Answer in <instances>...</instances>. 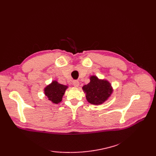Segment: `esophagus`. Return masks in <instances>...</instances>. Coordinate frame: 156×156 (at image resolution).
Returning a JSON list of instances; mask_svg holds the SVG:
<instances>
[{"label": "esophagus", "mask_w": 156, "mask_h": 156, "mask_svg": "<svg viewBox=\"0 0 156 156\" xmlns=\"http://www.w3.org/2000/svg\"><path fill=\"white\" fill-rule=\"evenodd\" d=\"M73 84L74 87H78L79 86V82L78 81H77V80H75V81H73Z\"/></svg>", "instance_id": "1"}]
</instances>
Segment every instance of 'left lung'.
I'll return each mask as SVG.
<instances>
[{
	"mask_svg": "<svg viewBox=\"0 0 156 156\" xmlns=\"http://www.w3.org/2000/svg\"><path fill=\"white\" fill-rule=\"evenodd\" d=\"M90 80L88 84L83 87L87 101L93 105L102 104L112 93L111 84L107 80L99 79L94 75L90 77Z\"/></svg>",
	"mask_w": 156,
	"mask_h": 156,
	"instance_id": "obj_1",
	"label": "left lung"
}]
</instances>
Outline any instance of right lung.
<instances>
[{"label": "right lung", "instance_id": "add662e5", "mask_svg": "<svg viewBox=\"0 0 156 156\" xmlns=\"http://www.w3.org/2000/svg\"><path fill=\"white\" fill-rule=\"evenodd\" d=\"M67 88L68 86L61 84L56 81H53L44 88V93L49 100L53 103L58 104L62 101Z\"/></svg>", "mask_w": 156, "mask_h": 156}]
</instances>
